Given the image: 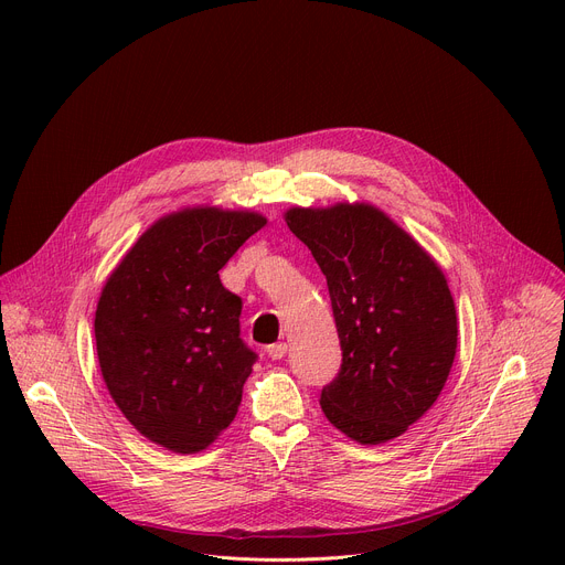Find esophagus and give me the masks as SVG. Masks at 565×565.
Instances as JSON below:
<instances>
[{"instance_id":"obj_1","label":"esophagus","mask_w":565,"mask_h":565,"mask_svg":"<svg viewBox=\"0 0 565 565\" xmlns=\"http://www.w3.org/2000/svg\"><path fill=\"white\" fill-rule=\"evenodd\" d=\"M286 351H288V344H286V342H277V344L268 347V355H270L273 360H281V358L286 355Z\"/></svg>"}]
</instances>
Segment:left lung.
Returning <instances> with one entry per match:
<instances>
[{"mask_svg":"<svg viewBox=\"0 0 565 565\" xmlns=\"http://www.w3.org/2000/svg\"><path fill=\"white\" fill-rule=\"evenodd\" d=\"M290 232L327 277L342 347L321 412L360 445L405 434L438 399L458 344L440 266L371 203L290 207Z\"/></svg>","mask_w":565,"mask_h":565,"instance_id":"obj_1","label":"left lung"}]
</instances>
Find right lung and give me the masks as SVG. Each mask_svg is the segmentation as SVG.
Wrapping results in <instances>:
<instances>
[{
  "label": "right lung",
  "mask_w": 565,
  "mask_h": 565,
  "mask_svg": "<svg viewBox=\"0 0 565 565\" xmlns=\"http://www.w3.org/2000/svg\"><path fill=\"white\" fill-rule=\"evenodd\" d=\"M266 225L250 210L183 207L151 223L103 286V380L138 434L174 454L207 449L234 420L257 355L218 270Z\"/></svg>",
  "instance_id": "add662e5"
}]
</instances>
